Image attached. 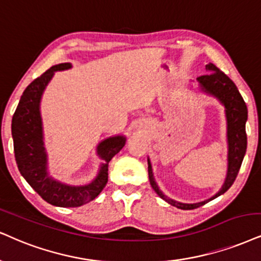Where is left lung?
I'll return each mask as SVG.
<instances>
[{"mask_svg":"<svg viewBox=\"0 0 261 261\" xmlns=\"http://www.w3.org/2000/svg\"><path fill=\"white\" fill-rule=\"evenodd\" d=\"M205 71L207 73L198 76L197 80L201 85L202 91L209 94L217 96L219 100L223 102L225 109H226V118H227V140H229V169H227L226 180H225L223 188L217 195L212 198L205 199L203 202L198 203H180L170 199L162 194V191L156 185L153 180L152 169H151V163H149V179L150 184L155 192L161 198L165 199L169 204L174 205L176 208L185 209H195L208 203L212 199L217 198L218 196L223 195L231 188L233 181L239 174L241 165L243 162V157L246 155L247 150V133H246V121L248 117V111H247V105L244 102L242 95L240 94L239 89L232 80L229 79L223 71H220L214 64H208L205 65Z\"/></svg>","mask_w":261,"mask_h":261,"instance_id":"1","label":"left lung"}]
</instances>
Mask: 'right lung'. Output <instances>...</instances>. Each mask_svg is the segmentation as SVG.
Returning <instances> with one entry per match:
<instances>
[{
	"label": "right lung",
	"instance_id": "add662e5",
	"mask_svg": "<svg viewBox=\"0 0 261 261\" xmlns=\"http://www.w3.org/2000/svg\"><path fill=\"white\" fill-rule=\"evenodd\" d=\"M70 67L71 64L69 63L54 65L34 80L22 93L12 118L14 156L19 172L44 201L57 207H80L93 201L108 182L109 162L125 144V138L121 136L109 138L99 144L96 152L105 163H102L98 176L91 184L70 186L48 176L47 155L42 137L40 100L54 72Z\"/></svg>",
	"mask_w": 261,
	"mask_h": 261
}]
</instances>
